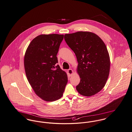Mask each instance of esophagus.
Masks as SVG:
<instances>
[{
    "label": "esophagus",
    "mask_w": 132,
    "mask_h": 132,
    "mask_svg": "<svg viewBox=\"0 0 132 132\" xmlns=\"http://www.w3.org/2000/svg\"><path fill=\"white\" fill-rule=\"evenodd\" d=\"M68 72L69 75L70 76H71V75H73V71L72 70H71V69H69V70H68Z\"/></svg>",
    "instance_id": "34e87169"
}]
</instances>
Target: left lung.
I'll return each mask as SVG.
<instances>
[{
    "instance_id": "1",
    "label": "left lung",
    "mask_w": 132,
    "mask_h": 132,
    "mask_svg": "<svg viewBox=\"0 0 132 132\" xmlns=\"http://www.w3.org/2000/svg\"><path fill=\"white\" fill-rule=\"evenodd\" d=\"M64 38L78 62L77 71L80 79L77 91L85 97L96 95L105 87L110 73V59L105 44L89 31L65 34Z\"/></svg>"
}]
</instances>
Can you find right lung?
Returning a JSON list of instances; mask_svg holds the SVG:
<instances>
[{
    "mask_svg": "<svg viewBox=\"0 0 132 132\" xmlns=\"http://www.w3.org/2000/svg\"><path fill=\"white\" fill-rule=\"evenodd\" d=\"M63 35H40L28 46L24 57L27 80L35 94L53 102L62 97L68 82L66 72L59 65L56 57Z\"/></svg>",
    "mask_w": 132,
    "mask_h": 132,
    "instance_id": "add662e5",
    "label": "right lung"
}]
</instances>
